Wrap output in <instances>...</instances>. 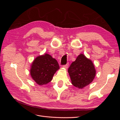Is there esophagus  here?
<instances>
[{
  "instance_id": "1",
  "label": "esophagus",
  "mask_w": 120,
  "mask_h": 120,
  "mask_svg": "<svg viewBox=\"0 0 120 120\" xmlns=\"http://www.w3.org/2000/svg\"><path fill=\"white\" fill-rule=\"evenodd\" d=\"M68 65H69V64H68V63L67 64L63 66V68H66V69H67L68 67Z\"/></svg>"
}]
</instances>
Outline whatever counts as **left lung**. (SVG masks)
Segmentation results:
<instances>
[{"mask_svg":"<svg viewBox=\"0 0 120 120\" xmlns=\"http://www.w3.org/2000/svg\"><path fill=\"white\" fill-rule=\"evenodd\" d=\"M68 72L72 85L82 89L93 81L96 71L92 61L81 53L71 64Z\"/></svg>","mask_w":120,"mask_h":120,"instance_id":"obj_1","label":"left lung"}]
</instances>
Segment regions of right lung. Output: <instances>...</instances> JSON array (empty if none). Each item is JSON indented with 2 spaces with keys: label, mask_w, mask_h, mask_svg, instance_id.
<instances>
[{
  "label": "right lung",
  "mask_w": 120,
  "mask_h": 120,
  "mask_svg": "<svg viewBox=\"0 0 120 120\" xmlns=\"http://www.w3.org/2000/svg\"><path fill=\"white\" fill-rule=\"evenodd\" d=\"M59 69L57 60L49 54L45 53L34 60L31 64L30 74L37 84L42 86L51 81L54 74Z\"/></svg>",
  "instance_id": "right-lung-1"
}]
</instances>
